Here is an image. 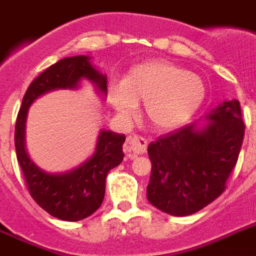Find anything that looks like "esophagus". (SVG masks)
Returning a JSON list of instances; mask_svg holds the SVG:
<instances>
[{"label":"esophagus","instance_id":"34e87169","mask_svg":"<svg viewBox=\"0 0 256 256\" xmlns=\"http://www.w3.org/2000/svg\"><path fill=\"white\" fill-rule=\"evenodd\" d=\"M146 149H148V140L141 136H130L124 145V150L126 152H128L130 156L144 154Z\"/></svg>","mask_w":256,"mask_h":256}]
</instances>
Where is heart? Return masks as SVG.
<instances>
[{
    "mask_svg": "<svg viewBox=\"0 0 256 256\" xmlns=\"http://www.w3.org/2000/svg\"><path fill=\"white\" fill-rule=\"evenodd\" d=\"M206 97L202 78L174 63L152 60L126 72L120 85L108 89V100L122 119L136 114L144 101V115L154 130H170L185 124Z\"/></svg>",
    "mask_w": 256,
    "mask_h": 256,
    "instance_id": "b5f03b06",
    "label": "heart"
}]
</instances>
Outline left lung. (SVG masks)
Here are the masks:
<instances>
[{
    "label": "left lung",
    "mask_w": 256,
    "mask_h": 256,
    "mask_svg": "<svg viewBox=\"0 0 256 256\" xmlns=\"http://www.w3.org/2000/svg\"><path fill=\"white\" fill-rule=\"evenodd\" d=\"M152 141L146 189L152 206L174 216L196 214L222 196L237 163L244 134L241 106L224 101L204 116Z\"/></svg>",
    "instance_id": "obj_1"
}]
</instances>
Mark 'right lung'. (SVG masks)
Returning <instances> with one entry per match:
<instances>
[{"label":"right lung","instance_id":"1","mask_svg":"<svg viewBox=\"0 0 256 256\" xmlns=\"http://www.w3.org/2000/svg\"><path fill=\"white\" fill-rule=\"evenodd\" d=\"M84 78L106 97L107 78L92 64L90 56H70L50 66L28 86L15 124L16 159L28 192L41 208L66 222L82 220L100 208L104 196L107 174L124 158L126 136L102 130L90 158L64 174H49L41 170L26 150V122L30 106L40 96L56 89H78Z\"/></svg>","mask_w":256,"mask_h":256}]
</instances>
